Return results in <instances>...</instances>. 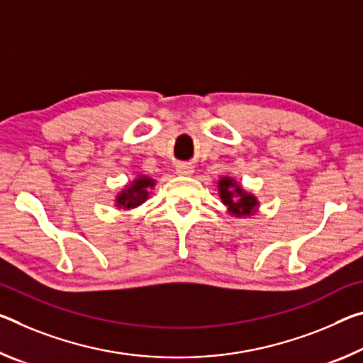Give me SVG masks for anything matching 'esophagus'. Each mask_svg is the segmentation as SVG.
<instances>
[{
    "label": "esophagus",
    "instance_id": "1",
    "mask_svg": "<svg viewBox=\"0 0 363 363\" xmlns=\"http://www.w3.org/2000/svg\"><path fill=\"white\" fill-rule=\"evenodd\" d=\"M176 172L181 176H191L194 172V166L191 163H179L176 166Z\"/></svg>",
    "mask_w": 363,
    "mask_h": 363
}]
</instances>
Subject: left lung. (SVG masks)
Returning a JSON list of instances; mask_svg holds the SVG:
<instances>
[{"mask_svg": "<svg viewBox=\"0 0 363 363\" xmlns=\"http://www.w3.org/2000/svg\"><path fill=\"white\" fill-rule=\"evenodd\" d=\"M220 197L228 210L235 216H249L257 206V199L247 194L231 177L220 179Z\"/></svg>", "mask_w": 363, "mask_h": 363, "instance_id": "left-lung-1", "label": "left lung"}]
</instances>
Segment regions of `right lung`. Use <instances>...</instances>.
Segmentation results:
<instances>
[{"label":"right lung","mask_w":363,"mask_h":363,"mask_svg":"<svg viewBox=\"0 0 363 363\" xmlns=\"http://www.w3.org/2000/svg\"><path fill=\"white\" fill-rule=\"evenodd\" d=\"M155 186V181L147 176H139L137 179L124 189L123 192L118 195V206L123 208H135V206L142 205L148 199V189Z\"/></svg>","instance_id":"add662e5"}]
</instances>
